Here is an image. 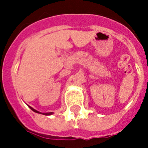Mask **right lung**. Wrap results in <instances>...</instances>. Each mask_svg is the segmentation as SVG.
Returning <instances> with one entry per match:
<instances>
[{
    "instance_id": "right-lung-1",
    "label": "right lung",
    "mask_w": 148,
    "mask_h": 148,
    "mask_svg": "<svg viewBox=\"0 0 148 148\" xmlns=\"http://www.w3.org/2000/svg\"><path fill=\"white\" fill-rule=\"evenodd\" d=\"M29 108H31V110H33L34 112H35V113H38V114H44V115H52L53 114V112H48V113H41L40 112V111H38L37 110H35V109H34L33 108H31V106H28Z\"/></svg>"
}]
</instances>
